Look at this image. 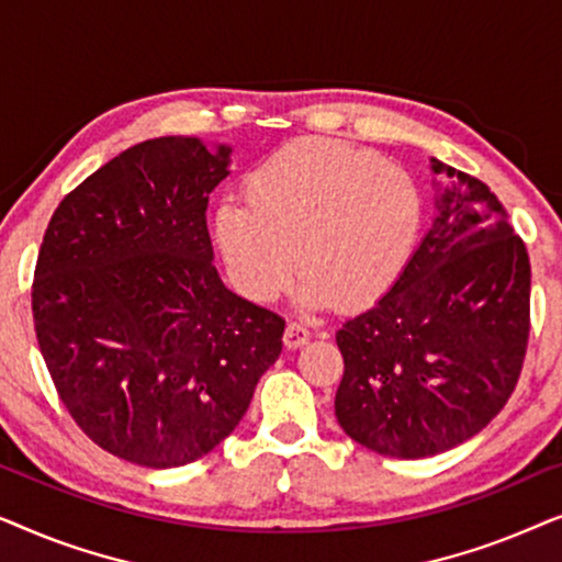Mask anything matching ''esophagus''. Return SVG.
<instances>
[{"label":"esophagus","instance_id":"obj_1","mask_svg":"<svg viewBox=\"0 0 562 562\" xmlns=\"http://www.w3.org/2000/svg\"><path fill=\"white\" fill-rule=\"evenodd\" d=\"M310 327L302 325V322H289L286 333H283V342H286V348H302L310 340Z\"/></svg>","mask_w":562,"mask_h":562}]
</instances>
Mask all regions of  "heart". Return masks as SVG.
<instances>
[{
  "instance_id": "heart-1",
  "label": "heart",
  "mask_w": 562,
  "mask_h": 562,
  "mask_svg": "<svg viewBox=\"0 0 562 562\" xmlns=\"http://www.w3.org/2000/svg\"><path fill=\"white\" fill-rule=\"evenodd\" d=\"M245 202L217 206L214 240L252 302L281 296L299 263L306 306L371 304L409 266L425 225L406 168L333 140L283 145L252 168Z\"/></svg>"
}]
</instances>
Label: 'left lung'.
I'll use <instances>...</instances> for the list:
<instances>
[{"mask_svg":"<svg viewBox=\"0 0 562 562\" xmlns=\"http://www.w3.org/2000/svg\"><path fill=\"white\" fill-rule=\"evenodd\" d=\"M437 217L398 281L337 329L340 427L391 458L479 435L517 386L529 337V256L486 183L432 158Z\"/></svg>","mask_w":562,"mask_h":562,"instance_id":"8db88e82","label":"left lung"}]
</instances>
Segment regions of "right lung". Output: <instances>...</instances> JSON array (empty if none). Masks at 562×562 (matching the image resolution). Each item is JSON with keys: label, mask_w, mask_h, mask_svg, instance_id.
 <instances>
[{"label": "right lung", "mask_w": 562, "mask_h": 562, "mask_svg": "<svg viewBox=\"0 0 562 562\" xmlns=\"http://www.w3.org/2000/svg\"><path fill=\"white\" fill-rule=\"evenodd\" d=\"M229 148L153 137L79 183L37 252L33 319L76 425L112 456L179 468L248 412L283 317L222 283L206 202Z\"/></svg>", "instance_id": "right-lung-1"}]
</instances>
